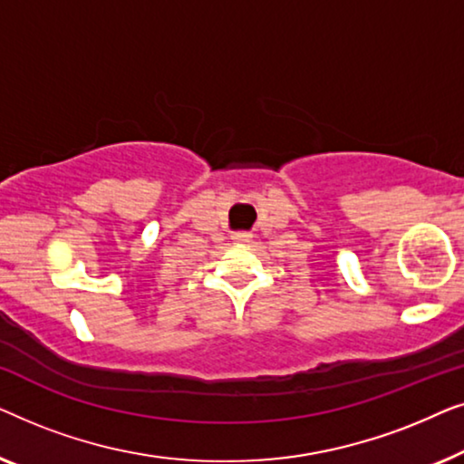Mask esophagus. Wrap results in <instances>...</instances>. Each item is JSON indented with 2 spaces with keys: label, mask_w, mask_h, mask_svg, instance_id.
<instances>
[{
  "label": "esophagus",
  "mask_w": 464,
  "mask_h": 464,
  "mask_svg": "<svg viewBox=\"0 0 464 464\" xmlns=\"http://www.w3.org/2000/svg\"><path fill=\"white\" fill-rule=\"evenodd\" d=\"M232 240H234V243H238V245H245V243H249V240H251V234L249 232H237V234H232Z\"/></svg>",
  "instance_id": "esophagus-1"
}]
</instances>
